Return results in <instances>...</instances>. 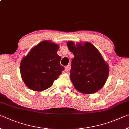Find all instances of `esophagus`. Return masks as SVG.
Masks as SVG:
<instances>
[{
    "label": "esophagus",
    "instance_id": "34e87169",
    "mask_svg": "<svg viewBox=\"0 0 129 129\" xmlns=\"http://www.w3.org/2000/svg\"><path fill=\"white\" fill-rule=\"evenodd\" d=\"M69 68H70V66H69V65H66V66L65 67V69L66 71H68L69 70Z\"/></svg>",
    "mask_w": 129,
    "mask_h": 129
}]
</instances>
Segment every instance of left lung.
<instances>
[{
	"label": "left lung",
	"instance_id": "obj_1",
	"mask_svg": "<svg viewBox=\"0 0 129 129\" xmlns=\"http://www.w3.org/2000/svg\"><path fill=\"white\" fill-rule=\"evenodd\" d=\"M69 50L74 55L71 61L70 78L77 90L93 93L101 89L107 80L109 69L99 51L92 44L84 45L69 41Z\"/></svg>",
	"mask_w": 129,
	"mask_h": 129
}]
</instances>
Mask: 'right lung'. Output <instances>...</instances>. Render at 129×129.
<instances>
[{
	"label": "right lung",
	"instance_id": "add662e5",
	"mask_svg": "<svg viewBox=\"0 0 129 129\" xmlns=\"http://www.w3.org/2000/svg\"><path fill=\"white\" fill-rule=\"evenodd\" d=\"M58 46L48 41L34 47L20 64V73L30 89L42 91L52 86L65 68L60 64L61 57L57 54Z\"/></svg>",
	"mask_w": 129,
	"mask_h": 129
}]
</instances>
